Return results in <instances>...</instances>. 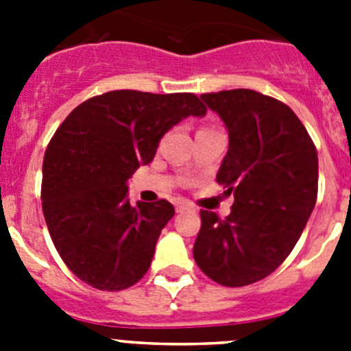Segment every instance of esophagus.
I'll return each mask as SVG.
<instances>
[{"label": "esophagus", "mask_w": 351, "mask_h": 351, "mask_svg": "<svg viewBox=\"0 0 351 351\" xmlns=\"http://www.w3.org/2000/svg\"><path fill=\"white\" fill-rule=\"evenodd\" d=\"M176 210H178V213H186V210H188V213H195L197 207H195L193 204L186 202V200H179V202H176Z\"/></svg>", "instance_id": "esophagus-1"}]
</instances>
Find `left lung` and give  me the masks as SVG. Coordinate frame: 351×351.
Here are the masks:
<instances>
[{
    "label": "left lung",
    "instance_id": "8db88e82",
    "mask_svg": "<svg viewBox=\"0 0 351 351\" xmlns=\"http://www.w3.org/2000/svg\"><path fill=\"white\" fill-rule=\"evenodd\" d=\"M200 98L228 130L216 181L234 206L225 219L200 210L193 256L216 283L246 287L274 272L299 241L318 195V154L283 101L253 89Z\"/></svg>",
    "mask_w": 351,
    "mask_h": 351
}]
</instances>
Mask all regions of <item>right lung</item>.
I'll list each match as a JSON object with an SVG mask.
<instances>
[{
	"label": "right lung",
	"mask_w": 351,
	"mask_h": 351,
	"mask_svg": "<svg viewBox=\"0 0 351 351\" xmlns=\"http://www.w3.org/2000/svg\"><path fill=\"white\" fill-rule=\"evenodd\" d=\"M207 108L191 93L108 91L68 114L43 156L42 209L56 250L93 288L117 291L144 278L163 226L167 200L130 206L128 179L151 163L160 138Z\"/></svg>",
	"instance_id": "add662e5"
}]
</instances>
